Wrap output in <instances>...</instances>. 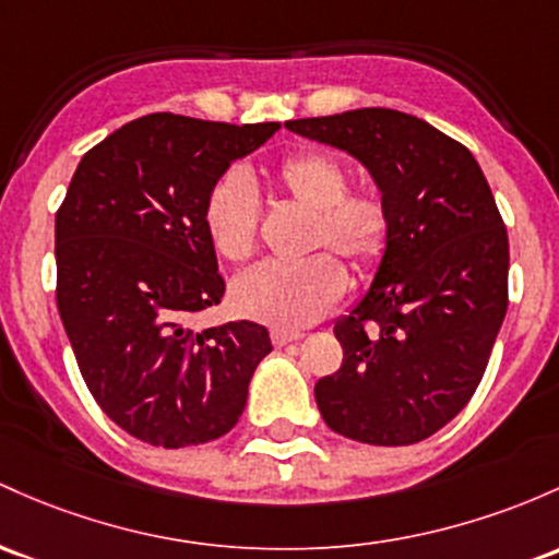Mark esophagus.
Segmentation results:
<instances>
[{
  "label": "esophagus",
  "mask_w": 559,
  "mask_h": 559,
  "mask_svg": "<svg viewBox=\"0 0 559 559\" xmlns=\"http://www.w3.org/2000/svg\"><path fill=\"white\" fill-rule=\"evenodd\" d=\"M270 340H273V345H275V347H284V345H292V342H299V340H302V334H299V331L273 329V331H270Z\"/></svg>",
  "instance_id": "34e87169"
}]
</instances>
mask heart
<instances>
[{
  "mask_svg": "<svg viewBox=\"0 0 559 559\" xmlns=\"http://www.w3.org/2000/svg\"><path fill=\"white\" fill-rule=\"evenodd\" d=\"M345 164L326 151L308 148L286 156L273 169L281 195L310 212L305 249H334L360 278L382 265L390 247V206L377 190H347ZM260 201L243 175L219 177L204 199V230L223 260L241 265L257 249ZM345 267L331 254L254 267L230 289L238 316L267 326L297 331L316 323L345 294Z\"/></svg>",
  "mask_w": 559,
  "mask_h": 559,
  "instance_id": "1",
  "label": "heart"
}]
</instances>
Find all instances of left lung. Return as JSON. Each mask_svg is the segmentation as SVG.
Wrapping results in <instances>:
<instances>
[{
  "label": "left lung",
  "mask_w": 559,
  "mask_h": 559,
  "mask_svg": "<svg viewBox=\"0 0 559 559\" xmlns=\"http://www.w3.org/2000/svg\"><path fill=\"white\" fill-rule=\"evenodd\" d=\"M286 130L358 158L392 217L373 284L334 323L345 358L318 379V411L358 443H419L475 395L507 316L509 241L486 175L462 143L392 108Z\"/></svg>",
  "instance_id": "obj_1"
}]
</instances>
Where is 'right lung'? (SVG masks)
Returning a JSON list of instances; mask_svg holds the SVG:
<instances>
[{"label": "right lung", "instance_id": "right-lung-1", "mask_svg": "<svg viewBox=\"0 0 559 559\" xmlns=\"http://www.w3.org/2000/svg\"><path fill=\"white\" fill-rule=\"evenodd\" d=\"M278 127L134 119L84 153L55 214V297L79 371L108 419L143 443L186 449L230 432L273 349L260 323H188L225 294L206 193Z\"/></svg>", "mask_w": 559, "mask_h": 559}]
</instances>
